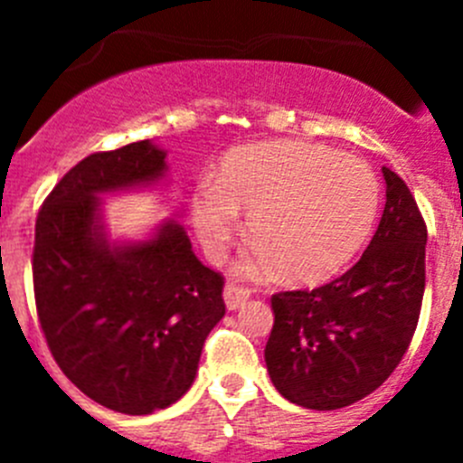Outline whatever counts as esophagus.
<instances>
[{
  "label": "esophagus",
  "mask_w": 463,
  "mask_h": 463,
  "mask_svg": "<svg viewBox=\"0 0 463 463\" xmlns=\"http://www.w3.org/2000/svg\"><path fill=\"white\" fill-rule=\"evenodd\" d=\"M250 294V289L243 288V285H227V288H224V304H227L229 310H236L248 301Z\"/></svg>",
  "instance_id": "obj_1"
}]
</instances>
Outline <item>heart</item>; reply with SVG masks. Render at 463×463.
I'll return each mask as SVG.
<instances>
[{"label": "heart", "instance_id": "1", "mask_svg": "<svg viewBox=\"0 0 463 463\" xmlns=\"http://www.w3.org/2000/svg\"><path fill=\"white\" fill-rule=\"evenodd\" d=\"M380 185L366 162L325 146L269 141L234 148L215 181L192 196V222L203 250L222 260L241 229L257 243L241 264L248 276L282 269L289 280L317 282L341 271L375 220Z\"/></svg>", "mask_w": 463, "mask_h": 463}]
</instances>
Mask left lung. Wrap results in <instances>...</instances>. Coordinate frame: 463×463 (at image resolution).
<instances>
[{
	"instance_id": "8db88e82",
	"label": "left lung",
	"mask_w": 463,
	"mask_h": 463,
	"mask_svg": "<svg viewBox=\"0 0 463 463\" xmlns=\"http://www.w3.org/2000/svg\"><path fill=\"white\" fill-rule=\"evenodd\" d=\"M387 202L378 232L353 269L315 289L271 297L264 359L282 396L336 411L369 396L406 354L424 297L427 224L415 196L383 166Z\"/></svg>"
}]
</instances>
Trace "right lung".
<instances>
[{"label": "right lung", "mask_w": 463, "mask_h": 463, "mask_svg": "<svg viewBox=\"0 0 463 463\" xmlns=\"http://www.w3.org/2000/svg\"><path fill=\"white\" fill-rule=\"evenodd\" d=\"M165 157L150 141L88 155L36 215L32 276L51 354L85 396L125 415L162 411L190 390L224 315L222 273L196 260L181 224L132 245L101 232L97 194L157 181Z\"/></svg>", "instance_id": "1"}]
</instances>
